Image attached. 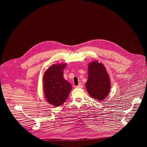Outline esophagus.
I'll use <instances>...</instances> for the list:
<instances>
[{
    "label": "esophagus",
    "instance_id": "esophagus-1",
    "mask_svg": "<svg viewBox=\"0 0 147 147\" xmlns=\"http://www.w3.org/2000/svg\"><path fill=\"white\" fill-rule=\"evenodd\" d=\"M76 88H83L82 84L81 83H79V84H78V86H76Z\"/></svg>",
    "mask_w": 147,
    "mask_h": 147
}]
</instances>
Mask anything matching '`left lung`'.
I'll use <instances>...</instances> for the list:
<instances>
[{
	"instance_id": "left-lung-1",
	"label": "left lung",
	"mask_w": 147,
	"mask_h": 147,
	"mask_svg": "<svg viewBox=\"0 0 147 147\" xmlns=\"http://www.w3.org/2000/svg\"><path fill=\"white\" fill-rule=\"evenodd\" d=\"M88 79L86 88L89 94L99 101L105 99L110 90V81L105 67L98 61L88 67Z\"/></svg>"
}]
</instances>
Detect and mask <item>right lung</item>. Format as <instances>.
<instances>
[{
    "label": "right lung",
    "mask_w": 147,
    "mask_h": 147,
    "mask_svg": "<svg viewBox=\"0 0 147 147\" xmlns=\"http://www.w3.org/2000/svg\"><path fill=\"white\" fill-rule=\"evenodd\" d=\"M66 64L53 65L44 74L43 86L45 97L51 105L58 107L68 98L72 86L63 78Z\"/></svg>",
    "instance_id": "1"
}]
</instances>
